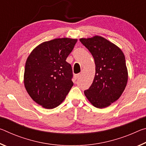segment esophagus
Wrapping results in <instances>:
<instances>
[{
    "instance_id": "1",
    "label": "esophagus",
    "mask_w": 146,
    "mask_h": 146,
    "mask_svg": "<svg viewBox=\"0 0 146 146\" xmlns=\"http://www.w3.org/2000/svg\"><path fill=\"white\" fill-rule=\"evenodd\" d=\"M80 74L78 73V74H76V75H75L74 77H75V79H77L80 77Z\"/></svg>"
}]
</instances>
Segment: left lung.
<instances>
[{"label": "left lung", "mask_w": 146, "mask_h": 146, "mask_svg": "<svg viewBox=\"0 0 146 146\" xmlns=\"http://www.w3.org/2000/svg\"><path fill=\"white\" fill-rule=\"evenodd\" d=\"M80 41L90 51L95 64V75L84 95L93 106L105 108L117 100L128 80L125 56L120 48L99 35L81 38Z\"/></svg>", "instance_id": "8db88e82"}]
</instances>
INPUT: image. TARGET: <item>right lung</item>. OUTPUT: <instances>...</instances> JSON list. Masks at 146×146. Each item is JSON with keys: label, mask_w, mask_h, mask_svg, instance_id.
<instances>
[{"label": "right lung", "mask_w": 146, "mask_h": 146, "mask_svg": "<svg viewBox=\"0 0 146 146\" xmlns=\"http://www.w3.org/2000/svg\"><path fill=\"white\" fill-rule=\"evenodd\" d=\"M76 42V38L68 37L44 42L27 58L24 86L30 97L42 108L57 107L72 88V68L66 60Z\"/></svg>", "instance_id": "right-lung-1"}]
</instances>
